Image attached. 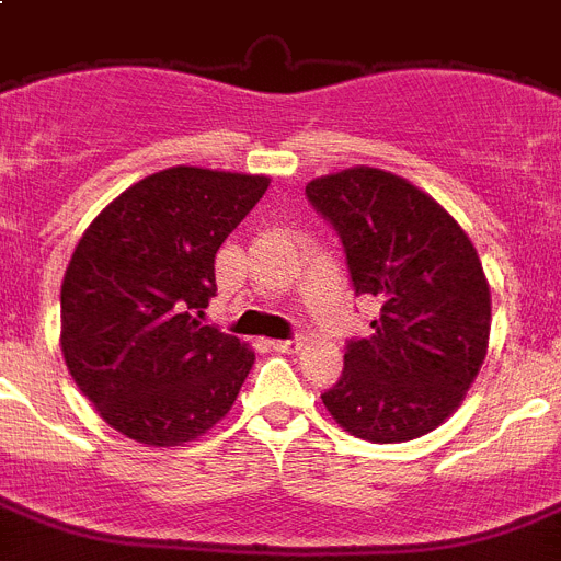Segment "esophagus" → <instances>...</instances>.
<instances>
[{"mask_svg": "<svg viewBox=\"0 0 561 561\" xmlns=\"http://www.w3.org/2000/svg\"><path fill=\"white\" fill-rule=\"evenodd\" d=\"M301 344H305L301 339H274L271 341V347H274L276 353H299Z\"/></svg>", "mask_w": 561, "mask_h": 561, "instance_id": "esophagus-1", "label": "esophagus"}]
</instances>
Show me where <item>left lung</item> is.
<instances>
[{
    "label": "left lung",
    "mask_w": 561,
    "mask_h": 561,
    "mask_svg": "<svg viewBox=\"0 0 561 561\" xmlns=\"http://www.w3.org/2000/svg\"><path fill=\"white\" fill-rule=\"evenodd\" d=\"M305 192L339 231L355 294L381 305L375 333L350 341L321 401L362 440L435 432L489 353L491 290L474 242L435 197L373 165L316 178Z\"/></svg>",
    "instance_id": "1"
}]
</instances>
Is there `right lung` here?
I'll return each instance as SVG.
<instances>
[{
	"mask_svg": "<svg viewBox=\"0 0 561 561\" xmlns=\"http://www.w3.org/2000/svg\"><path fill=\"white\" fill-rule=\"evenodd\" d=\"M271 186L265 174L172 165L90 222L61 282V353L95 412L129 440L203 437L240 396L253 350L203 324L214 256Z\"/></svg>",
	"mask_w": 561,
	"mask_h": 561,
	"instance_id": "right-lung-1",
	"label": "right lung"
}]
</instances>
